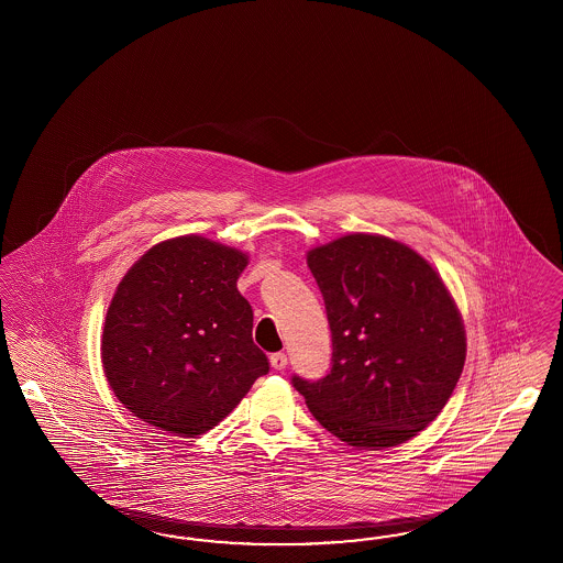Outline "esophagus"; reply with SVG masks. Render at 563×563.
I'll return each instance as SVG.
<instances>
[{
    "label": "esophagus",
    "mask_w": 563,
    "mask_h": 563,
    "mask_svg": "<svg viewBox=\"0 0 563 563\" xmlns=\"http://www.w3.org/2000/svg\"><path fill=\"white\" fill-rule=\"evenodd\" d=\"M287 363H289V358H287L285 353H273L271 355V365H273V369H276V372H283L287 367Z\"/></svg>",
    "instance_id": "1"
}]
</instances>
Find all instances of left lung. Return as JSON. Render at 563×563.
<instances>
[{"label":"left lung","instance_id":"8db88e82","mask_svg":"<svg viewBox=\"0 0 563 563\" xmlns=\"http://www.w3.org/2000/svg\"><path fill=\"white\" fill-rule=\"evenodd\" d=\"M332 332L330 374L292 386L332 435L382 450L415 438L461 379L466 336L440 274L409 245L353 233L307 252Z\"/></svg>","mask_w":563,"mask_h":563}]
</instances>
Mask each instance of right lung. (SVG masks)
I'll return each instance as SVG.
<instances>
[{
  "instance_id": "obj_1",
  "label": "right lung",
  "mask_w": 563,
  "mask_h": 563,
  "mask_svg": "<svg viewBox=\"0 0 563 563\" xmlns=\"http://www.w3.org/2000/svg\"><path fill=\"white\" fill-rule=\"evenodd\" d=\"M247 256L186 235L151 247L121 278L102 328L104 377L137 419L184 438L219 426L268 374L238 290Z\"/></svg>"
}]
</instances>
